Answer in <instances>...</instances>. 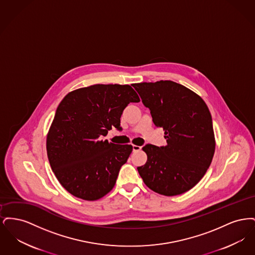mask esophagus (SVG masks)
I'll use <instances>...</instances> for the list:
<instances>
[{
    "instance_id": "esophagus-1",
    "label": "esophagus",
    "mask_w": 255,
    "mask_h": 255,
    "mask_svg": "<svg viewBox=\"0 0 255 255\" xmlns=\"http://www.w3.org/2000/svg\"><path fill=\"white\" fill-rule=\"evenodd\" d=\"M140 150H141V146L133 145V152H137V151H140Z\"/></svg>"
}]
</instances>
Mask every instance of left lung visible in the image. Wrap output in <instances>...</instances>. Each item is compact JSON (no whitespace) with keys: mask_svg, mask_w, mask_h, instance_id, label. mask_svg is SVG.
I'll list each match as a JSON object with an SVG mask.
<instances>
[{"mask_svg":"<svg viewBox=\"0 0 255 255\" xmlns=\"http://www.w3.org/2000/svg\"><path fill=\"white\" fill-rule=\"evenodd\" d=\"M133 88L153 122L163 128L167 145L147 144L145 164L137 171L146 185L164 196L182 194L205 176L215 152L212 118L203 98L170 80L135 83Z\"/></svg>","mask_w":255,"mask_h":255,"instance_id":"left-lung-1","label":"left lung"}]
</instances>
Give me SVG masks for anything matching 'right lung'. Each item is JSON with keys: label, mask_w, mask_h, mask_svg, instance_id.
I'll return each instance as SVG.
<instances>
[{"label": "right lung", "mask_w": 255, "mask_h": 255, "mask_svg": "<svg viewBox=\"0 0 255 255\" xmlns=\"http://www.w3.org/2000/svg\"><path fill=\"white\" fill-rule=\"evenodd\" d=\"M140 99L130 85L96 84L69 93L58 105L47 134L50 167L76 198L96 201L115 186L133 151L130 144L103 140L121 127L123 110Z\"/></svg>", "instance_id": "add662e5"}]
</instances>
